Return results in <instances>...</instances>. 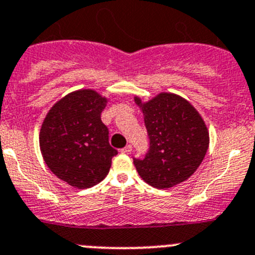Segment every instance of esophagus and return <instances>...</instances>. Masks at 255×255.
Masks as SVG:
<instances>
[{
    "instance_id": "obj_1",
    "label": "esophagus",
    "mask_w": 255,
    "mask_h": 255,
    "mask_svg": "<svg viewBox=\"0 0 255 255\" xmlns=\"http://www.w3.org/2000/svg\"><path fill=\"white\" fill-rule=\"evenodd\" d=\"M130 151H132V146H130V144H127V146L123 147V148L121 149V153H123V154L130 153Z\"/></svg>"
}]
</instances>
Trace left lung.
<instances>
[{
  "instance_id": "1",
  "label": "left lung",
  "mask_w": 255,
  "mask_h": 255,
  "mask_svg": "<svg viewBox=\"0 0 255 255\" xmlns=\"http://www.w3.org/2000/svg\"><path fill=\"white\" fill-rule=\"evenodd\" d=\"M142 108L149 148L134 158L137 172L156 189H170L186 181L197 170L209 148V132L199 112L180 95L161 93Z\"/></svg>"
}]
</instances>
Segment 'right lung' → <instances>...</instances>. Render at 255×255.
<instances>
[{"instance_id": "obj_1", "label": "right lung", "mask_w": 255, "mask_h": 255, "mask_svg": "<svg viewBox=\"0 0 255 255\" xmlns=\"http://www.w3.org/2000/svg\"><path fill=\"white\" fill-rule=\"evenodd\" d=\"M107 99L92 89L65 95L45 117L40 149L56 177L78 189H88L108 175L118 153L109 144V130L101 114Z\"/></svg>"}]
</instances>
